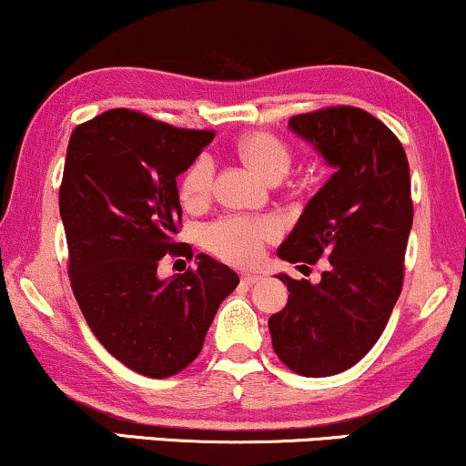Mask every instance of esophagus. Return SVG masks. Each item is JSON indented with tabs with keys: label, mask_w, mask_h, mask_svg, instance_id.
Masks as SVG:
<instances>
[{
	"label": "esophagus",
	"mask_w": 466,
	"mask_h": 466,
	"mask_svg": "<svg viewBox=\"0 0 466 466\" xmlns=\"http://www.w3.org/2000/svg\"><path fill=\"white\" fill-rule=\"evenodd\" d=\"M240 280H243L245 285H256V282H260V280H263V278H260L258 274H251V271H248V274L240 276Z\"/></svg>",
	"instance_id": "obj_1"
}]
</instances>
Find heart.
I'll list each match as a JSON object with an SVG mask.
<instances>
[{
    "label": "heart",
    "instance_id": "heart-1",
    "mask_svg": "<svg viewBox=\"0 0 466 466\" xmlns=\"http://www.w3.org/2000/svg\"><path fill=\"white\" fill-rule=\"evenodd\" d=\"M240 157L248 162L256 173L265 179L278 181L285 177L291 166V151L278 140L276 136L265 131H254L243 136L237 144ZM215 166L212 159L201 155L184 170L179 179V199L186 208H197L210 197ZM280 226L269 217H221L203 228V248L217 258L232 265H254L258 263L267 243H271Z\"/></svg>",
    "mask_w": 466,
    "mask_h": 466
}]
</instances>
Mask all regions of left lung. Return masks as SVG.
Listing matches in <instances>:
<instances>
[{
    "label": "left lung",
    "mask_w": 466,
    "mask_h": 466,
    "mask_svg": "<svg viewBox=\"0 0 466 466\" xmlns=\"http://www.w3.org/2000/svg\"><path fill=\"white\" fill-rule=\"evenodd\" d=\"M335 168L278 249L287 263L329 258L318 285L278 276L289 302L269 318L271 344L289 370L330 377L377 344L403 289L414 218L403 144L379 117L335 105L289 117Z\"/></svg>",
    "instance_id": "8db88e82"
}]
</instances>
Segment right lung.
<instances>
[{
	"mask_svg": "<svg viewBox=\"0 0 466 466\" xmlns=\"http://www.w3.org/2000/svg\"><path fill=\"white\" fill-rule=\"evenodd\" d=\"M215 131L177 129L133 109H109L72 131L58 210L69 251V285L85 322L117 361L151 379L173 377L203 349L218 304L238 276L210 256L159 280L177 243V175Z\"/></svg>",
	"mask_w": 466,
	"mask_h": 466,
	"instance_id": "add662e5",
	"label": "right lung"
}]
</instances>
